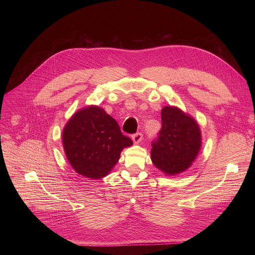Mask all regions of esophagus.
<instances>
[{"instance_id":"34e87169","label":"esophagus","mask_w":255,"mask_h":255,"mask_svg":"<svg viewBox=\"0 0 255 255\" xmlns=\"http://www.w3.org/2000/svg\"><path fill=\"white\" fill-rule=\"evenodd\" d=\"M142 138H143V135L140 132H137L132 135V140L134 143H139L142 140Z\"/></svg>"}]
</instances>
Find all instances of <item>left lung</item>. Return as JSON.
<instances>
[{"mask_svg": "<svg viewBox=\"0 0 255 255\" xmlns=\"http://www.w3.org/2000/svg\"><path fill=\"white\" fill-rule=\"evenodd\" d=\"M151 160L167 174L186 170L201 147V131L192 117L174 107L161 110V129L151 142Z\"/></svg>", "mask_w": 255, "mask_h": 255, "instance_id": "obj_1", "label": "left lung"}]
</instances>
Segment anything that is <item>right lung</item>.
Masks as SVG:
<instances>
[{
	"label": "right lung",
	"mask_w": 255,
	"mask_h": 255,
	"mask_svg": "<svg viewBox=\"0 0 255 255\" xmlns=\"http://www.w3.org/2000/svg\"><path fill=\"white\" fill-rule=\"evenodd\" d=\"M62 142L72 168L90 178L107 175L118 162L122 149L133 144L117 121L96 106L70 118L63 129Z\"/></svg>",
	"instance_id": "1"
}]
</instances>
